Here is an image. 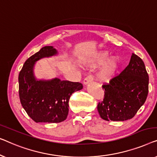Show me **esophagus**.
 Segmentation results:
<instances>
[{
    "label": "esophagus",
    "instance_id": "obj_1",
    "mask_svg": "<svg viewBox=\"0 0 157 157\" xmlns=\"http://www.w3.org/2000/svg\"><path fill=\"white\" fill-rule=\"evenodd\" d=\"M92 81H93V78H92V76L89 75V76H87V78H85V79H84L83 84L85 85H88V84L91 83Z\"/></svg>",
    "mask_w": 157,
    "mask_h": 157
}]
</instances>
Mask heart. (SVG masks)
Here are the masks:
<instances>
[{
	"label": "heart",
	"mask_w": 157,
	"mask_h": 157,
	"mask_svg": "<svg viewBox=\"0 0 157 157\" xmlns=\"http://www.w3.org/2000/svg\"><path fill=\"white\" fill-rule=\"evenodd\" d=\"M109 56L107 50H100L94 52L82 63L84 66L90 68L97 67L103 63L97 75V78L103 83H109L115 78L120 67L119 57Z\"/></svg>",
	"instance_id": "obj_1"
}]
</instances>
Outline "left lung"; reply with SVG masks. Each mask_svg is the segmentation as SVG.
I'll return each mask as SVG.
<instances>
[{"mask_svg":"<svg viewBox=\"0 0 157 157\" xmlns=\"http://www.w3.org/2000/svg\"><path fill=\"white\" fill-rule=\"evenodd\" d=\"M98 110L106 121H126L134 117L144 105L149 90V76L142 59L132 53L129 65L107 85Z\"/></svg>","mask_w":157,"mask_h":157,"instance_id":"8db88e82","label":"left lung"}]
</instances>
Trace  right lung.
<instances>
[{"mask_svg": "<svg viewBox=\"0 0 157 157\" xmlns=\"http://www.w3.org/2000/svg\"><path fill=\"white\" fill-rule=\"evenodd\" d=\"M57 55L58 52L52 46H45L25 62L19 73L21 105L28 116L37 123H59L65 120L69 112L70 96L83 88L79 82L57 78L40 79L35 76L37 61Z\"/></svg>", "mask_w": 157, "mask_h": 157, "instance_id": "1", "label": "right lung"}]
</instances>
